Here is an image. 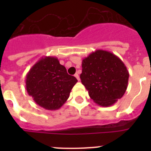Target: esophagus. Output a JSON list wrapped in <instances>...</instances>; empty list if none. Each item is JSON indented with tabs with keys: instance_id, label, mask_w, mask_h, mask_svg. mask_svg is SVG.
Instances as JSON below:
<instances>
[{
	"instance_id": "obj_1",
	"label": "esophagus",
	"mask_w": 151,
	"mask_h": 151,
	"mask_svg": "<svg viewBox=\"0 0 151 151\" xmlns=\"http://www.w3.org/2000/svg\"><path fill=\"white\" fill-rule=\"evenodd\" d=\"M75 77H76V78L78 80V81H79V80H80V78H79V76H78V73H76V74H75Z\"/></svg>"
}]
</instances>
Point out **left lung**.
<instances>
[{
    "instance_id": "left-lung-1",
    "label": "left lung",
    "mask_w": 151,
    "mask_h": 151,
    "mask_svg": "<svg viewBox=\"0 0 151 151\" xmlns=\"http://www.w3.org/2000/svg\"><path fill=\"white\" fill-rule=\"evenodd\" d=\"M82 67L81 82L97 104L112 106L124 95L129 73L124 63L115 54L97 50L83 59Z\"/></svg>"
}]
</instances>
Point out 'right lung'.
Returning a JSON list of instances; mask_svg holds the SVG:
<instances>
[{
    "instance_id": "1",
    "label": "right lung",
    "mask_w": 151,
    "mask_h": 151,
    "mask_svg": "<svg viewBox=\"0 0 151 151\" xmlns=\"http://www.w3.org/2000/svg\"><path fill=\"white\" fill-rule=\"evenodd\" d=\"M77 82L57 57H43L26 75V88L37 104L46 110H56L67 101Z\"/></svg>"
}]
</instances>
